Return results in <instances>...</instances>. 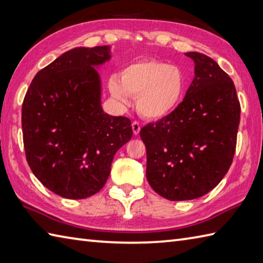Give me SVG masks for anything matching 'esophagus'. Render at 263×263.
Segmentation results:
<instances>
[{
	"label": "esophagus",
	"mask_w": 263,
	"mask_h": 263,
	"mask_svg": "<svg viewBox=\"0 0 263 263\" xmlns=\"http://www.w3.org/2000/svg\"><path fill=\"white\" fill-rule=\"evenodd\" d=\"M133 127V132H134V135H138L139 132H141V125H139L138 121H134L132 124Z\"/></svg>",
	"instance_id": "34e87169"
}]
</instances>
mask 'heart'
<instances>
[{
    "instance_id": "1",
    "label": "heart",
    "mask_w": 263,
    "mask_h": 263,
    "mask_svg": "<svg viewBox=\"0 0 263 263\" xmlns=\"http://www.w3.org/2000/svg\"><path fill=\"white\" fill-rule=\"evenodd\" d=\"M186 78L178 67L157 60L132 63L124 68L120 80L109 83L111 95L122 103L136 98V108L147 119L159 120L174 112L184 98Z\"/></svg>"
}]
</instances>
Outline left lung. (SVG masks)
<instances>
[{"label":"left lung","instance_id":"left-lung-1","mask_svg":"<svg viewBox=\"0 0 263 263\" xmlns=\"http://www.w3.org/2000/svg\"><path fill=\"white\" fill-rule=\"evenodd\" d=\"M186 55L195 77L183 102L139 133L148 184L170 201L197 199L220 183L233 162L240 117L232 78L202 53Z\"/></svg>","mask_w":263,"mask_h":263}]
</instances>
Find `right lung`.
I'll return each mask as SVG.
<instances>
[{
  "label": "right lung",
  "mask_w": 263,
  "mask_h": 263,
  "mask_svg": "<svg viewBox=\"0 0 263 263\" xmlns=\"http://www.w3.org/2000/svg\"><path fill=\"white\" fill-rule=\"evenodd\" d=\"M110 46L76 47L36 73L21 112L29 167L47 190L82 200L103 189L116 152L133 136L126 117L105 114L95 67Z\"/></svg>",
  "instance_id": "right-lung-1"
}]
</instances>
